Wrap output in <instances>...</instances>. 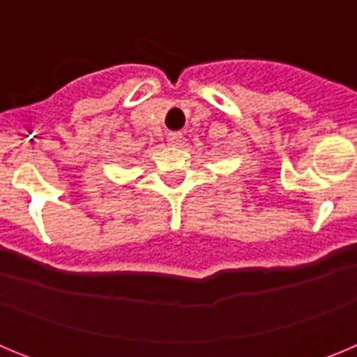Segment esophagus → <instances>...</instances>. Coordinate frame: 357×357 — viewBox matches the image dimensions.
<instances>
[{
    "label": "esophagus",
    "mask_w": 357,
    "mask_h": 357,
    "mask_svg": "<svg viewBox=\"0 0 357 357\" xmlns=\"http://www.w3.org/2000/svg\"><path fill=\"white\" fill-rule=\"evenodd\" d=\"M182 141V132H168V143L178 144Z\"/></svg>",
    "instance_id": "esophagus-1"
}]
</instances>
